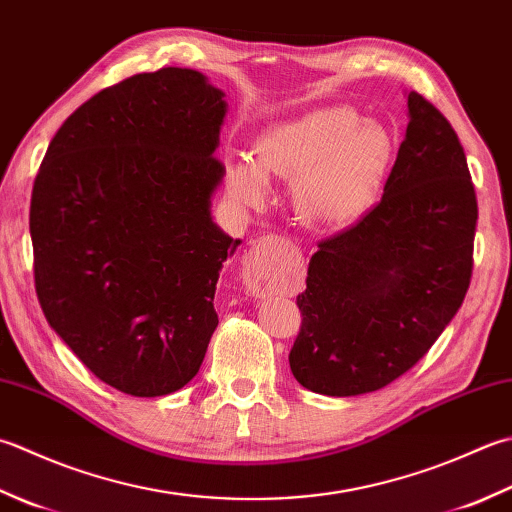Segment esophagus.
Listing matches in <instances>:
<instances>
[{
	"label": "esophagus",
	"mask_w": 512,
	"mask_h": 512,
	"mask_svg": "<svg viewBox=\"0 0 512 512\" xmlns=\"http://www.w3.org/2000/svg\"><path fill=\"white\" fill-rule=\"evenodd\" d=\"M288 253L284 237L266 235L257 239L244 257V286L250 295L268 297L282 286V259Z\"/></svg>",
	"instance_id": "34e87169"
}]
</instances>
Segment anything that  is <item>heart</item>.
Returning a JSON list of instances; mask_svg holds the SVG:
<instances>
[{"label": "heart", "instance_id": "1", "mask_svg": "<svg viewBox=\"0 0 512 512\" xmlns=\"http://www.w3.org/2000/svg\"><path fill=\"white\" fill-rule=\"evenodd\" d=\"M255 164L226 170L228 190L244 202H262L267 179L295 184V206L308 224L344 228L362 219L382 193L393 166V135L362 122L348 106H330L264 130Z\"/></svg>", "mask_w": 512, "mask_h": 512}]
</instances>
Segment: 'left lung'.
Masks as SVG:
<instances>
[{"instance_id":"1","label":"left lung","mask_w":512,"mask_h":512,"mask_svg":"<svg viewBox=\"0 0 512 512\" xmlns=\"http://www.w3.org/2000/svg\"><path fill=\"white\" fill-rule=\"evenodd\" d=\"M379 204L319 242L290 370L319 395L350 397L395 382L422 359L462 306L473 277L477 197L464 148L424 95Z\"/></svg>"}]
</instances>
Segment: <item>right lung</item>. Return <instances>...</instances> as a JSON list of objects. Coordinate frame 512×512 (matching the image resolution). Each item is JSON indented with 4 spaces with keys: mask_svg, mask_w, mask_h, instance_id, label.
I'll return each mask as SVG.
<instances>
[{
    "mask_svg": "<svg viewBox=\"0 0 512 512\" xmlns=\"http://www.w3.org/2000/svg\"><path fill=\"white\" fill-rule=\"evenodd\" d=\"M222 90L159 68L99 90L50 142L30 197L39 306L104 384L133 397L184 388L219 324L230 239L210 219Z\"/></svg>",
    "mask_w": 512,
    "mask_h": 512,
    "instance_id": "1",
    "label": "right lung"
}]
</instances>
